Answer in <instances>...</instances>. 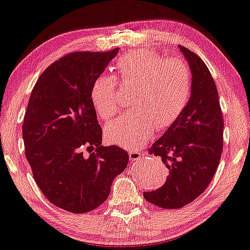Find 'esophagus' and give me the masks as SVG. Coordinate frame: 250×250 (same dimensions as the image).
<instances>
[{
  "instance_id": "obj_1",
  "label": "esophagus",
  "mask_w": 250,
  "mask_h": 250,
  "mask_svg": "<svg viewBox=\"0 0 250 250\" xmlns=\"http://www.w3.org/2000/svg\"><path fill=\"white\" fill-rule=\"evenodd\" d=\"M143 158V152L140 151H130L129 152V159L131 161H139Z\"/></svg>"
}]
</instances>
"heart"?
Returning <instances> with one entry per match:
<instances>
[{
  "mask_svg": "<svg viewBox=\"0 0 250 250\" xmlns=\"http://www.w3.org/2000/svg\"><path fill=\"white\" fill-rule=\"evenodd\" d=\"M116 68L121 81L135 86L129 103L133 110L105 125L104 134L112 144L126 149L140 147L153 134L175 123L191 95V72L182 60H164L151 50L138 49L122 55ZM91 102L103 121L120 109L116 81L98 77L91 87Z\"/></svg>",
  "mask_w": 250,
  "mask_h": 250,
  "instance_id": "1",
  "label": "heart"
}]
</instances>
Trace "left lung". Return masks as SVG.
I'll use <instances>...</instances> for the list:
<instances>
[{
	"instance_id": "obj_1",
	"label": "left lung",
	"mask_w": 250,
	"mask_h": 250,
	"mask_svg": "<svg viewBox=\"0 0 250 250\" xmlns=\"http://www.w3.org/2000/svg\"><path fill=\"white\" fill-rule=\"evenodd\" d=\"M189 64L191 95L175 123L149 148L168 168L164 185L144 192L150 204L178 209L190 204L212 181L223 150V116L219 95L209 68L198 55L183 45Z\"/></svg>"
}]
</instances>
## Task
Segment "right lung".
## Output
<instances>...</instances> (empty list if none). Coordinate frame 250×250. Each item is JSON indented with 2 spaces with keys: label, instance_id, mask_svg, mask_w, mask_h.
Wrapping results in <instances>:
<instances>
[{
  "label": "right lung",
  "instance_id": "obj_1",
  "mask_svg": "<svg viewBox=\"0 0 250 250\" xmlns=\"http://www.w3.org/2000/svg\"><path fill=\"white\" fill-rule=\"evenodd\" d=\"M119 50L74 52L55 61L28 102L22 125L27 161L42 194L68 212L86 213L103 204L128 163L125 150L101 146L91 102L93 83Z\"/></svg>",
  "mask_w": 250,
  "mask_h": 250
}]
</instances>
